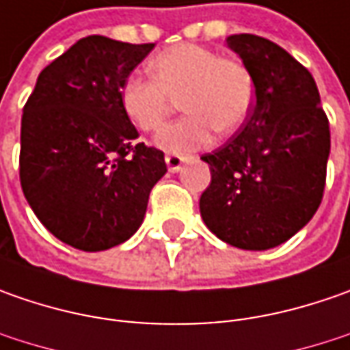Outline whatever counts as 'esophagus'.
Returning <instances> with one entry per match:
<instances>
[{"label":"esophagus","instance_id":"1","mask_svg":"<svg viewBox=\"0 0 350 350\" xmlns=\"http://www.w3.org/2000/svg\"><path fill=\"white\" fill-rule=\"evenodd\" d=\"M191 157L183 154H167L165 155V163H167V169L171 173H177L179 169L183 167V163H187Z\"/></svg>","mask_w":350,"mask_h":350}]
</instances>
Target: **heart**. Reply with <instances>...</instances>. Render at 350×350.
Listing matches in <instances>:
<instances>
[{
    "instance_id": "b5f03b06",
    "label": "heart",
    "mask_w": 350,
    "mask_h": 350,
    "mask_svg": "<svg viewBox=\"0 0 350 350\" xmlns=\"http://www.w3.org/2000/svg\"><path fill=\"white\" fill-rule=\"evenodd\" d=\"M148 68L152 77L132 74L122 81L120 107L134 126L152 132L181 95L187 115L155 134L161 150L189 152L208 144L216 130L232 134L253 109L255 79L247 66L206 46L175 44L155 54Z\"/></svg>"
}]
</instances>
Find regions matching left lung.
I'll return each mask as SVG.
<instances>
[{
	"instance_id": "obj_1",
	"label": "left lung",
	"mask_w": 350,
	"mask_h": 350,
	"mask_svg": "<svg viewBox=\"0 0 350 350\" xmlns=\"http://www.w3.org/2000/svg\"><path fill=\"white\" fill-rule=\"evenodd\" d=\"M226 44L255 79V107L239 132L212 154L200 216L212 234L247 251L284 243L316 214L331 150L329 120L312 74L257 34Z\"/></svg>"
}]
</instances>
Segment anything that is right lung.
<instances>
[{"instance_id": "right-lung-1", "label": "right lung", "mask_w": 350, "mask_h": 350, "mask_svg": "<svg viewBox=\"0 0 350 350\" xmlns=\"http://www.w3.org/2000/svg\"><path fill=\"white\" fill-rule=\"evenodd\" d=\"M155 44L101 34L77 40L46 66L21 120V187L52 235L81 251H105L136 234L163 152L136 144L120 107L122 81Z\"/></svg>"}]
</instances>
